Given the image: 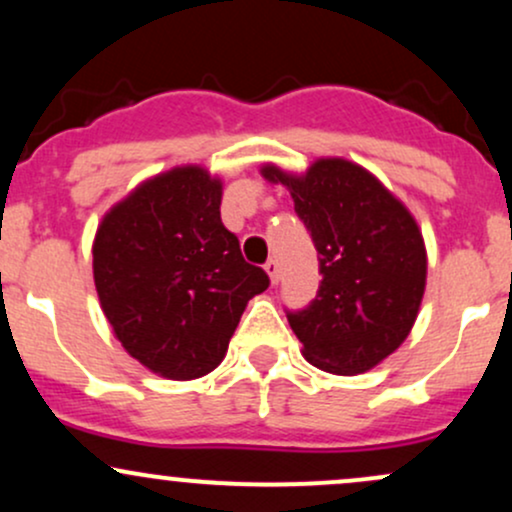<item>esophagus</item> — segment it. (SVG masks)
<instances>
[{
	"label": "esophagus",
	"mask_w": 512,
	"mask_h": 512,
	"mask_svg": "<svg viewBox=\"0 0 512 512\" xmlns=\"http://www.w3.org/2000/svg\"><path fill=\"white\" fill-rule=\"evenodd\" d=\"M264 272L269 274V279H272V284H279V279H281V274H279V262L269 260L267 264H264Z\"/></svg>",
	"instance_id": "esophagus-1"
}]
</instances>
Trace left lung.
<instances>
[{
	"mask_svg": "<svg viewBox=\"0 0 512 512\" xmlns=\"http://www.w3.org/2000/svg\"><path fill=\"white\" fill-rule=\"evenodd\" d=\"M291 192L320 260L308 308L286 313L315 368L356 375L399 349L426 289V245L414 216L390 190L346 158H317L303 175L262 166Z\"/></svg>",
	"mask_w": 512,
	"mask_h": 512,
	"instance_id": "8db88e82",
	"label": "left lung"
}]
</instances>
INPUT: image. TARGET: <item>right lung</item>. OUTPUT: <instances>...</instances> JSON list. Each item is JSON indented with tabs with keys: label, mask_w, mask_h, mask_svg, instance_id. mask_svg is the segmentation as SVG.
I'll return each mask as SVG.
<instances>
[{
	"label": "right lung",
	"mask_w": 512,
	"mask_h": 512,
	"mask_svg": "<svg viewBox=\"0 0 512 512\" xmlns=\"http://www.w3.org/2000/svg\"><path fill=\"white\" fill-rule=\"evenodd\" d=\"M93 281L127 354L168 380L219 366L245 305L269 286L221 223V180L202 166L142 182L103 216Z\"/></svg>",
	"instance_id": "1"
}]
</instances>
